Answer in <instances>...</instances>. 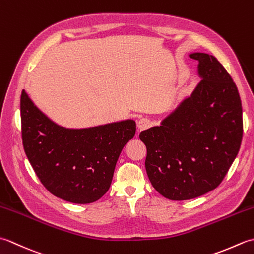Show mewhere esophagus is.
Returning a JSON list of instances; mask_svg holds the SVG:
<instances>
[{"mask_svg": "<svg viewBox=\"0 0 254 254\" xmlns=\"http://www.w3.org/2000/svg\"><path fill=\"white\" fill-rule=\"evenodd\" d=\"M150 123H152V122H150V120H149V119H147V118L139 119V120L137 121V128H138L139 131L145 130V128L149 127Z\"/></svg>", "mask_w": 254, "mask_h": 254, "instance_id": "34e87169", "label": "esophagus"}]
</instances>
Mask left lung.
I'll list each match as a JSON object with an SVG mask.
<instances>
[{
	"mask_svg": "<svg viewBox=\"0 0 254 254\" xmlns=\"http://www.w3.org/2000/svg\"><path fill=\"white\" fill-rule=\"evenodd\" d=\"M198 62V84L168 116L143 131L145 160L156 191L185 201L214 190L239 152L242 107L233 78L215 57L189 55Z\"/></svg>",
	"mask_w": 254,
	"mask_h": 254,
	"instance_id": "left-lung-1",
	"label": "left lung"
}]
</instances>
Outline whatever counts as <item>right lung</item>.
I'll use <instances>...</instances> for the list:
<instances>
[{
	"instance_id": "1",
	"label": "right lung",
	"mask_w": 254,
	"mask_h": 254,
	"mask_svg": "<svg viewBox=\"0 0 254 254\" xmlns=\"http://www.w3.org/2000/svg\"><path fill=\"white\" fill-rule=\"evenodd\" d=\"M25 153L42 185L75 204L96 202L109 190L122 148L135 135L132 119L85 128H66L20 96Z\"/></svg>"
}]
</instances>
